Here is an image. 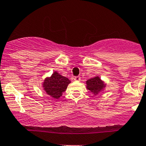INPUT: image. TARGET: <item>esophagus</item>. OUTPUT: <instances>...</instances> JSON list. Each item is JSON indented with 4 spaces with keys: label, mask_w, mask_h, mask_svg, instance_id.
Wrapping results in <instances>:
<instances>
[{
    "label": "esophagus",
    "mask_w": 146,
    "mask_h": 146,
    "mask_svg": "<svg viewBox=\"0 0 146 146\" xmlns=\"http://www.w3.org/2000/svg\"><path fill=\"white\" fill-rule=\"evenodd\" d=\"M74 80H76V81H80V77H79V76H76V77H74Z\"/></svg>",
    "instance_id": "34e87169"
}]
</instances>
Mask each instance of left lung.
Instances as JSON below:
<instances>
[{"instance_id": "left-lung-1", "label": "left lung", "mask_w": 146, "mask_h": 146, "mask_svg": "<svg viewBox=\"0 0 146 146\" xmlns=\"http://www.w3.org/2000/svg\"><path fill=\"white\" fill-rule=\"evenodd\" d=\"M87 88L94 95H98L100 92L103 90L106 85L98 76L89 79L86 81Z\"/></svg>"}]
</instances>
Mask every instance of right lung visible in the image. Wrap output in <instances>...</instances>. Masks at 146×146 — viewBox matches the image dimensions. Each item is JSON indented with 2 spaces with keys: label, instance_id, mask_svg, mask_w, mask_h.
<instances>
[{
  "label": "right lung",
  "instance_id": "obj_1",
  "mask_svg": "<svg viewBox=\"0 0 146 146\" xmlns=\"http://www.w3.org/2000/svg\"><path fill=\"white\" fill-rule=\"evenodd\" d=\"M70 82L68 78L55 71L51 77L45 78L43 82V88L47 95L53 98L58 99L62 96L63 92L66 91Z\"/></svg>",
  "mask_w": 146,
  "mask_h": 146
}]
</instances>
